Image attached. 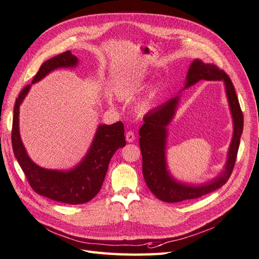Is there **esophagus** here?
I'll use <instances>...</instances> for the list:
<instances>
[{"label": "esophagus", "instance_id": "34e87169", "mask_svg": "<svg viewBox=\"0 0 259 259\" xmlns=\"http://www.w3.org/2000/svg\"><path fill=\"white\" fill-rule=\"evenodd\" d=\"M126 140H127L128 143H132V142L136 140V135H135V132L128 131V132L126 133Z\"/></svg>", "mask_w": 259, "mask_h": 259}]
</instances>
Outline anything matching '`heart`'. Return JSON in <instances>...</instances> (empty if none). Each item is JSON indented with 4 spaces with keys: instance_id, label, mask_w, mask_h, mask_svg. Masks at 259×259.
I'll return each mask as SVG.
<instances>
[{
    "instance_id": "obj_1",
    "label": "heart",
    "mask_w": 259,
    "mask_h": 259,
    "mask_svg": "<svg viewBox=\"0 0 259 259\" xmlns=\"http://www.w3.org/2000/svg\"><path fill=\"white\" fill-rule=\"evenodd\" d=\"M142 80L137 79V80H131L129 82H126V84L122 85L121 87H119L117 89V96L120 99L127 100L129 98H131L133 95L142 88ZM108 102H111V100L108 99ZM148 110V104L147 103H143L140 105V111L141 112H146Z\"/></svg>"
}]
</instances>
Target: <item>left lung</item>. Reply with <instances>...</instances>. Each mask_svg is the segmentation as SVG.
I'll list each match as a JSON object with an SVG mask.
<instances>
[{
  "label": "left lung",
  "instance_id": "1",
  "mask_svg": "<svg viewBox=\"0 0 259 259\" xmlns=\"http://www.w3.org/2000/svg\"><path fill=\"white\" fill-rule=\"evenodd\" d=\"M223 80L233 119V136L228 152L225 171L213 181L201 186H190L174 181L166 170L165 141L166 126L172 120L179 103V97L149 111L144 116V123L140 128L139 144L142 153L143 177L147 187L161 201L174 203L188 199L200 198L221 188L226 184L232 173L238 155L240 138L243 131V113L241 111L235 87L228 75L212 63L195 60L190 64L186 76V87L193 86L199 80Z\"/></svg>",
  "mask_w": 259,
  "mask_h": 259
}]
</instances>
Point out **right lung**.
Wrapping results in <instances>:
<instances>
[{
    "label": "right lung",
    "mask_w": 259,
    "mask_h": 259,
    "mask_svg": "<svg viewBox=\"0 0 259 259\" xmlns=\"http://www.w3.org/2000/svg\"><path fill=\"white\" fill-rule=\"evenodd\" d=\"M77 62V58L70 51L58 55L40 65L32 84L58 68H71ZM30 87L27 85L21 90L14 107L12 144L16 159L36 194L68 204L90 201L102 187L111 158L118 148L126 145L123 123L117 121L113 124H100L89 152L73 170L63 172L40 168L29 158L19 135V106Z\"/></svg>",
    "instance_id": "right-lung-1"
}]
</instances>
